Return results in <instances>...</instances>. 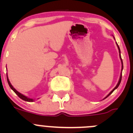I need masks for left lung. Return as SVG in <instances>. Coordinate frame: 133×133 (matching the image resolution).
<instances>
[{
  "instance_id": "obj_1",
  "label": "left lung",
  "mask_w": 133,
  "mask_h": 133,
  "mask_svg": "<svg viewBox=\"0 0 133 133\" xmlns=\"http://www.w3.org/2000/svg\"><path fill=\"white\" fill-rule=\"evenodd\" d=\"M116 45H117V46H118V50H119V53H120V60H121V61H122V69H123V62H122V58H121V55H120V48H119V46H118V44L117 43H116ZM121 80H122V73H121V75H120V80H119V81H118V84H117V85H116V86L115 87V88H114L113 89H112V91H111V92H109V95H108V96H106V97L105 98H106L107 97H108L110 95H111V93H112V92L114 91L115 90V89H116V88H118V87L119 86V85H120V82H121Z\"/></svg>"
}]
</instances>
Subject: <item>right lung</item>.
<instances>
[{"label": "right lung", "mask_w": 133, "mask_h": 133, "mask_svg": "<svg viewBox=\"0 0 133 133\" xmlns=\"http://www.w3.org/2000/svg\"><path fill=\"white\" fill-rule=\"evenodd\" d=\"M7 80H8V84H9V87H10L11 89L13 91H14L16 94H17V95H18V96L20 98H21V99H22V100H24V101H27V102H33V99L29 98L26 97V96H24V95H22V94L20 93L19 92L17 91L16 90V89H15V88H13V86H12V85H11V83H10V82H9V80L8 78V76H7Z\"/></svg>", "instance_id": "obj_1"}]
</instances>
